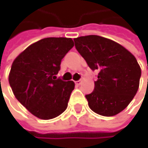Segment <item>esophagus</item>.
Listing matches in <instances>:
<instances>
[{"label": "esophagus", "mask_w": 148, "mask_h": 148, "mask_svg": "<svg viewBox=\"0 0 148 148\" xmlns=\"http://www.w3.org/2000/svg\"><path fill=\"white\" fill-rule=\"evenodd\" d=\"M75 83H76L77 86H80L82 84V81H77V82H75Z\"/></svg>", "instance_id": "1"}]
</instances>
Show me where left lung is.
Segmentation results:
<instances>
[{
    "mask_svg": "<svg viewBox=\"0 0 148 148\" xmlns=\"http://www.w3.org/2000/svg\"><path fill=\"white\" fill-rule=\"evenodd\" d=\"M75 47L89 67L98 71L94 90L86 95L89 107L103 116H114L134 99L141 68L133 54L122 45L98 35L74 38Z\"/></svg>",
    "mask_w": 148,
    "mask_h": 148,
    "instance_id": "8db88e82",
    "label": "left lung"
}]
</instances>
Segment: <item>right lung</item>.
Instances as JSON below:
<instances>
[{
	"label": "right lung",
	"instance_id": "right-lung-1",
	"mask_svg": "<svg viewBox=\"0 0 148 148\" xmlns=\"http://www.w3.org/2000/svg\"><path fill=\"white\" fill-rule=\"evenodd\" d=\"M74 43L70 38H46L33 43L14 59L9 83L15 98L41 119L66 110L75 84L57 78L62 59Z\"/></svg>",
	"mask_w": 148,
	"mask_h": 148
}]
</instances>
